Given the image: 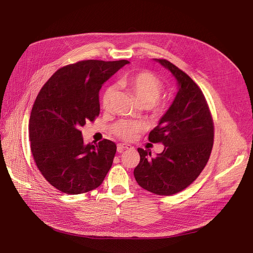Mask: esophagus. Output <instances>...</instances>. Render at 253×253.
I'll use <instances>...</instances> for the list:
<instances>
[{
    "label": "esophagus",
    "mask_w": 253,
    "mask_h": 253,
    "mask_svg": "<svg viewBox=\"0 0 253 253\" xmlns=\"http://www.w3.org/2000/svg\"><path fill=\"white\" fill-rule=\"evenodd\" d=\"M133 146L130 145V144H125V143H119L117 145V151L118 152H123V150L125 149H132Z\"/></svg>",
    "instance_id": "obj_1"
}]
</instances>
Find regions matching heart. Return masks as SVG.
Here are the masks:
<instances>
[{"mask_svg": "<svg viewBox=\"0 0 253 253\" xmlns=\"http://www.w3.org/2000/svg\"><path fill=\"white\" fill-rule=\"evenodd\" d=\"M121 85L134 95L140 105L149 106L155 116L161 117L167 112L168 105L165 102L158 101L164 89L163 84L158 77L150 72H141L132 76L124 77L121 80ZM114 92L113 87H108L104 91L102 96L103 109L108 110L111 107ZM141 128L138 122L121 120L112 127V133L123 140L130 141L136 137Z\"/></svg>", "mask_w": 253, "mask_h": 253, "instance_id": "heart-1", "label": "heart"}]
</instances>
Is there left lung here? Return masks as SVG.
<instances>
[{"mask_svg":"<svg viewBox=\"0 0 253 253\" xmlns=\"http://www.w3.org/2000/svg\"><path fill=\"white\" fill-rule=\"evenodd\" d=\"M177 80L179 90L167 112L149 133V141L162 143L156 157L138 148L134 169L137 183L157 195L169 196L188 187L206 166L213 147L214 124L207 101L198 85L165 59H155Z\"/></svg>","mask_w":253,"mask_h":253,"instance_id":"obj_1","label":"left lung"}]
</instances>
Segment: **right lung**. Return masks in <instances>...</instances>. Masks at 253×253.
<instances>
[{"label":"right lung","instance_id":"right-lung-1","mask_svg":"<svg viewBox=\"0 0 253 253\" xmlns=\"http://www.w3.org/2000/svg\"><path fill=\"white\" fill-rule=\"evenodd\" d=\"M127 60H84L57 70L39 92L29 121L34 161L59 191L81 194L99 187L110 170L116 144L85 145L80 128L100 113L102 84Z\"/></svg>","mask_w":253,"mask_h":253}]
</instances>
